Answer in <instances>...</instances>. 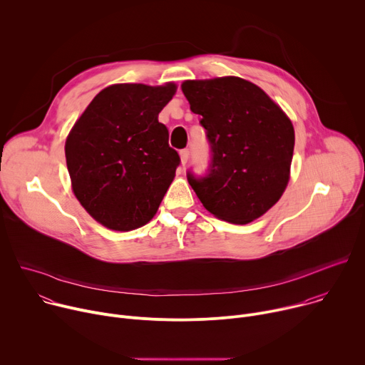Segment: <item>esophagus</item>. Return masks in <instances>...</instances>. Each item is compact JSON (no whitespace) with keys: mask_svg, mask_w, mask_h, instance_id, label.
<instances>
[{"mask_svg":"<svg viewBox=\"0 0 365 365\" xmlns=\"http://www.w3.org/2000/svg\"><path fill=\"white\" fill-rule=\"evenodd\" d=\"M189 148H183V150H180V160H182V165L185 166L186 163H187V160H189Z\"/></svg>","mask_w":365,"mask_h":365,"instance_id":"1","label":"esophagus"}]
</instances>
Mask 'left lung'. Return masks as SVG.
Segmentation results:
<instances>
[{"label":"left lung","mask_w":365,"mask_h":365,"mask_svg":"<svg viewBox=\"0 0 365 365\" xmlns=\"http://www.w3.org/2000/svg\"><path fill=\"white\" fill-rule=\"evenodd\" d=\"M182 91L211 148L203 175L187 170L189 185L220 220L248 224L262 217L289 182L290 120L263 89L241 78L186 81Z\"/></svg>","instance_id":"8db88e82"}]
</instances>
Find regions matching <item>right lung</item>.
<instances>
[{"label":"right lung","instance_id":"right-lung-1","mask_svg":"<svg viewBox=\"0 0 365 365\" xmlns=\"http://www.w3.org/2000/svg\"><path fill=\"white\" fill-rule=\"evenodd\" d=\"M176 86L120 83L102 89L65 145L73 193L98 222L115 231L145 225L168 192L180 158L159 113Z\"/></svg>","mask_w":365,"mask_h":365}]
</instances>
